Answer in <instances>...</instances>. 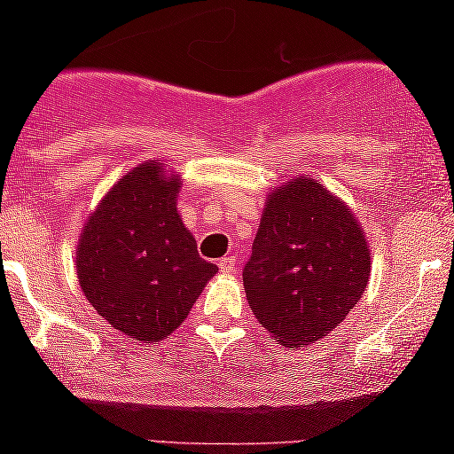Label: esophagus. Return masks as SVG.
<instances>
[{"label": "esophagus", "instance_id": "obj_1", "mask_svg": "<svg viewBox=\"0 0 454 454\" xmlns=\"http://www.w3.org/2000/svg\"><path fill=\"white\" fill-rule=\"evenodd\" d=\"M237 256L231 254V256H223V259H219V268H222V272L226 274H235L237 272Z\"/></svg>", "mask_w": 454, "mask_h": 454}]
</instances>
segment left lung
Listing matches in <instances>:
<instances>
[{
    "mask_svg": "<svg viewBox=\"0 0 454 454\" xmlns=\"http://www.w3.org/2000/svg\"><path fill=\"white\" fill-rule=\"evenodd\" d=\"M369 272L363 226L318 182L299 177L268 195L244 287L274 340L292 349L332 333L363 299Z\"/></svg>",
    "mask_w": 454,
    "mask_h": 454,
    "instance_id": "8db88e82",
    "label": "left lung"
}]
</instances>
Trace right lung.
Returning a JSON list of instances; mask_svg holds the SVG:
<instances>
[{
	"instance_id": "1",
	"label": "right lung",
	"mask_w": 454,
	"mask_h": 454,
	"mask_svg": "<svg viewBox=\"0 0 454 454\" xmlns=\"http://www.w3.org/2000/svg\"><path fill=\"white\" fill-rule=\"evenodd\" d=\"M177 176L158 162L127 173L87 219L76 250L81 290L105 323L142 342L180 327L217 265L182 223Z\"/></svg>"
}]
</instances>
